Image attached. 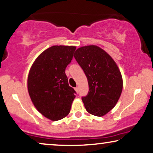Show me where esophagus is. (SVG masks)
<instances>
[{"instance_id": "obj_1", "label": "esophagus", "mask_w": 153, "mask_h": 153, "mask_svg": "<svg viewBox=\"0 0 153 153\" xmlns=\"http://www.w3.org/2000/svg\"><path fill=\"white\" fill-rule=\"evenodd\" d=\"M74 89H75V91H76V93H79V88L78 87H76Z\"/></svg>"}]
</instances>
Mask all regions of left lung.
I'll return each instance as SVG.
<instances>
[{"label":"left lung","instance_id":"obj_1","mask_svg":"<svg viewBox=\"0 0 153 153\" xmlns=\"http://www.w3.org/2000/svg\"><path fill=\"white\" fill-rule=\"evenodd\" d=\"M74 56L88 82V93L81 98L85 109L94 116H103L120 97L123 79L120 70L112 58L97 46L79 48Z\"/></svg>","mask_w":153,"mask_h":153}]
</instances>
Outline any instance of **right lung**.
Instances as JSON below:
<instances>
[{
	"instance_id": "right-lung-1",
	"label": "right lung",
	"mask_w": 153,
	"mask_h": 153,
	"mask_svg": "<svg viewBox=\"0 0 153 153\" xmlns=\"http://www.w3.org/2000/svg\"><path fill=\"white\" fill-rule=\"evenodd\" d=\"M75 50L76 47L69 46L51 47L37 57L29 72L30 99L37 111L51 120L68 116L76 94L65 74Z\"/></svg>"
}]
</instances>
